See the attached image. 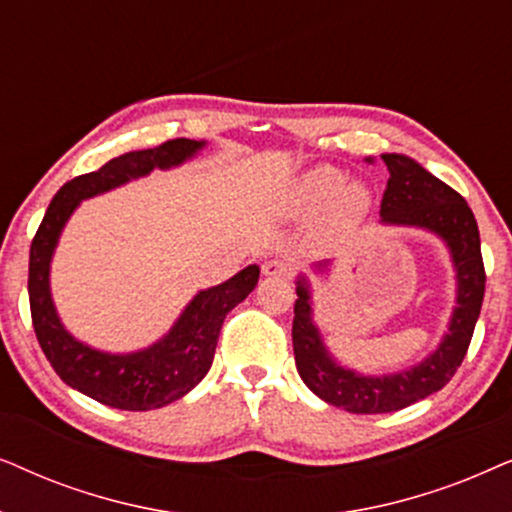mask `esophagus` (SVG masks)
Listing matches in <instances>:
<instances>
[{"instance_id":"esophagus-1","label":"esophagus","mask_w":512,"mask_h":512,"mask_svg":"<svg viewBox=\"0 0 512 512\" xmlns=\"http://www.w3.org/2000/svg\"><path fill=\"white\" fill-rule=\"evenodd\" d=\"M264 276L271 278H290L292 276V262L285 260V257H271L262 264Z\"/></svg>"}]
</instances>
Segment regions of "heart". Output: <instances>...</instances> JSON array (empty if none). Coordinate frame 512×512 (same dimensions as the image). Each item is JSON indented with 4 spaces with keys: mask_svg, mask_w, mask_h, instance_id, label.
I'll list each match as a JSON object with an SVG mask.
<instances>
[{
    "mask_svg": "<svg viewBox=\"0 0 512 512\" xmlns=\"http://www.w3.org/2000/svg\"><path fill=\"white\" fill-rule=\"evenodd\" d=\"M342 170L332 166H316L295 180L290 192V208L295 213H320V231L337 238L349 234L370 210V192L360 182L342 185Z\"/></svg>",
    "mask_w": 512,
    "mask_h": 512,
    "instance_id": "obj_1",
    "label": "heart"
}]
</instances>
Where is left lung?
Instances as JSON below:
<instances>
[{"label":"left lung","mask_w":512,"mask_h":512,"mask_svg":"<svg viewBox=\"0 0 512 512\" xmlns=\"http://www.w3.org/2000/svg\"><path fill=\"white\" fill-rule=\"evenodd\" d=\"M388 168V182L381 196V222L410 224L438 234L449 245L459 281L456 309L449 335L424 363L412 370L363 377L339 367L320 342L318 327L311 320L309 285L297 283L292 346L297 372L306 386L325 403L353 414L398 412L426 395L440 391L466 358L475 323L485 297V262L480 252V231L466 199L438 177L403 154H381Z\"/></svg>","instance_id":"left-lung-1"}]
</instances>
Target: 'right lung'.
<instances>
[{
  "mask_svg": "<svg viewBox=\"0 0 512 512\" xmlns=\"http://www.w3.org/2000/svg\"><path fill=\"white\" fill-rule=\"evenodd\" d=\"M203 142L175 138L154 149L121 154L93 173L65 182L53 196L30 245V313L46 360L67 386L107 407L145 412L192 391L213 365L217 337L227 313L255 290L260 267L250 264L227 283L196 295L161 342L128 356H109L81 344L60 323L51 302L49 264L58 236L79 201L107 192L154 168H170L194 156Z\"/></svg>",
  "mask_w": 512,
  "mask_h": 512,
  "instance_id": "1",
  "label": "right lung"
}]
</instances>
